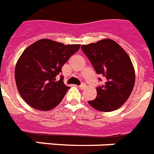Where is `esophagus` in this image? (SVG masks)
I'll use <instances>...</instances> for the list:
<instances>
[{
	"mask_svg": "<svg viewBox=\"0 0 154 154\" xmlns=\"http://www.w3.org/2000/svg\"><path fill=\"white\" fill-rule=\"evenodd\" d=\"M86 87H87V86H86V84H85V83H82V84H81L80 86H79V88H80L81 90L85 89Z\"/></svg>",
	"mask_w": 154,
	"mask_h": 154,
	"instance_id": "34e87169",
	"label": "esophagus"
}]
</instances>
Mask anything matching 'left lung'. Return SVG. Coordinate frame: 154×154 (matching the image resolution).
I'll return each instance as SVG.
<instances>
[{
	"mask_svg": "<svg viewBox=\"0 0 154 154\" xmlns=\"http://www.w3.org/2000/svg\"><path fill=\"white\" fill-rule=\"evenodd\" d=\"M81 48L96 73L106 78L105 84L96 88L95 99L88 101V103L103 112L121 107L134 87L135 71L130 56L118 43L110 39L82 45Z\"/></svg>",
	"mask_w": 154,
	"mask_h": 154,
	"instance_id": "left-lung-1",
	"label": "left lung"
}]
</instances>
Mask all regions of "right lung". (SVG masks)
Wrapping results in <instances>:
<instances>
[{"mask_svg":"<svg viewBox=\"0 0 154 154\" xmlns=\"http://www.w3.org/2000/svg\"><path fill=\"white\" fill-rule=\"evenodd\" d=\"M80 44H65L42 39L28 46L15 67V80L20 96L28 105L39 110H49L62 101L70 87L63 77L56 76Z\"/></svg>","mask_w":154,"mask_h":154,"instance_id":"1","label":"right lung"}]
</instances>
